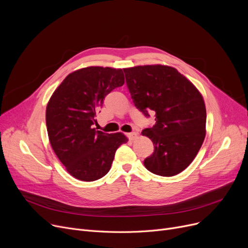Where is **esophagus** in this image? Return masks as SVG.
Instances as JSON below:
<instances>
[{
  "mask_svg": "<svg viewBox=\"0 0 248 248\" xmlns=\"http://www.w3.org/2000/svg\"><path fill=\"white\" fill-rule=\"evenodd\" d=\"M138 137V134L136 133V131H133V133H129L127 134V138L130 140H135Z\"/></svg>",
  "mask_w": 248,
  "mask_h": 248,
  "instance_id": "1",
  "label": "esophagus"
}]
</instances>
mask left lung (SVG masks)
I'll return each mask as SVG.
<instances>
[{"label":"left lung","mask_w":248,"mask_h":248,"mask_svg":"<svg viewBox=\"0 0 248 248\" xmlns=\"http://www.w3.org/2000/svg\"><path fill=\"white\" fill-rule=\"evenodd\" d=\"M126 86L138 109L155 124L142 130L155 146L143 164L161 176L185 170L205 138L206 110L201 93L176 69L168 65H139L124 69Z\"/></svg>","instance_id":"1"}]
</instances>
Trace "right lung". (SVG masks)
Returning a JSON list of instances; mask_svg holds the SVG:
<instances>
[{
    "instance_id": "right-lung-1",
    "label": "right lung",
    "mask_w": 248,
    "mask_h": 248,
    "mask_svg": "<svg viewBox=\"0 0 248 248\" xmlns=\"http://www.w3.org/2000/svg\"><path fill=\"white\" fill-rule=\"evenodd\" d=\"M124 84L122 69L89 67L70 74L49 98L46 110L49 142L69 173L79 180L105 176L119 146L127 141L121 133L105 134L93 127L107 94Z\"/></svg>"
}]
</instances>
